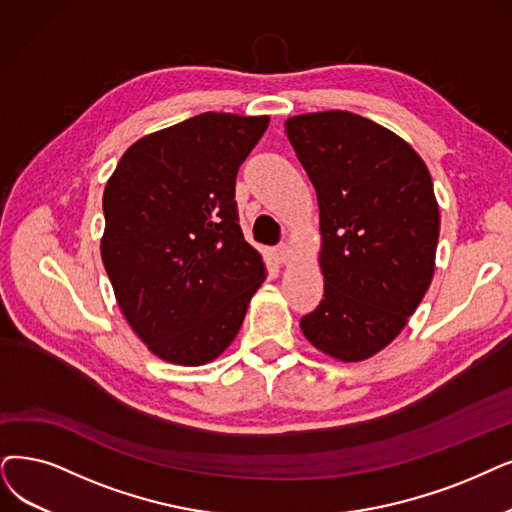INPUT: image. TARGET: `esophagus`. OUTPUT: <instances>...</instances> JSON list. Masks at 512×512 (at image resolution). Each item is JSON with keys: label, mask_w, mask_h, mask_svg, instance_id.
<instances>
[{"label": "esophagus", "mask_w": 512, "mask_h": 512, "mask_svg": "<svg viewBox=\"0 0 512 512\" xmlns=\"http://www.w3.org/2000/svg\"><path fill=\"white\" fill-rule=\"evenodd\" d=\"M290 258H292L290 245H288V243H279L277 248H275V260H277L279 264H288Z\"/></svg>", "instance_id": "obj_1"}]
</instances>
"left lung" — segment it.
I'll return each mask as SVG.
<instances>
[{
  "instance_id": "obj_1",
  "label": "left lung",
  "mask_w": 512,
  "mask_h": 512,
  "mask_svg": "<svg viewBox=\"0 0 512 512\" xmlns=\"http://www.w3.org/2000/svg\"><path fill=\"white\" fill-rule=\"evenodd\" d=\"M319 201L323 300L300 319L315 349L363 361L391 344L435 273L439 206L420 155L349 111L285 121Z\"/></svg>"
}]
</instances>
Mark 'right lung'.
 <instances>
[{
  "mask_svg": "<svg viewBox=\"0 0 512 512\" xmlns=\"http://www.w3.org/2000/svg\"><path fill=\"white\" fill-rule=\"evenodd\" d=\"M267 126V115H195L136 140L107 182L100 256L121 313L163 361L216 359L264 281L235 180Z\"/></svg>",
  "mask_w": 512,
  "mask_h": 512,
  "instance_id": "right-lung-1",
  "label": "right lung"
}]
</instances>
